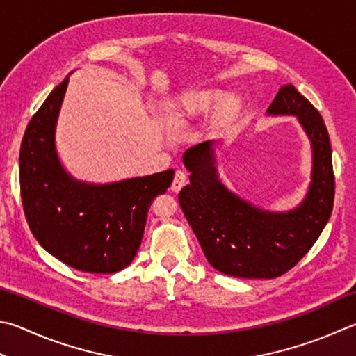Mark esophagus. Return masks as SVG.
Masks as SVG:
<instances>
[{
  "mask_svg": "<svg viewBox=\"0 0 356 356\" xmlns=\"http://www.w3.org/2000/svg\"><path fill=\"white\" fill-rule=\"evenodd\" d=\"M186 183H187L186 172L177 170L175 175H173V181H172V186H170L172 191H173V192H179V191L183 189V187L186 186Z\"/></svg>",
  "mask_w": 356,
  "mask_h": 356,
  "instance_id": "obj_1",
  "label": "esophagus"
}]
</instances>
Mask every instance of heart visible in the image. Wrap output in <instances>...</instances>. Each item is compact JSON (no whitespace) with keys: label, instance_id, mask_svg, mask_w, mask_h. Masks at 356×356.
I'll return each instance as SVG.
<instances>
[{"label":"heart","instance_id":"obj_1","mask_svg":"<svg viewBox=\"0 0 356 356\" xmlns=\"http://www.w3.org/2000/svg\"><path fill=\"white\" fill-rule=\"evenodd\" d=\"M225 92L220 90H195L187 91L183 96L177 99V102L172 105L169 119L173 122H184L187 119L206 115L211 110L216 108L218 104L223 102ZM237 102L234 99L227 100L223 106L225 113H232L236 110Z\"/></svg>","mask_w":356,"mask_h":356}]
</instances>
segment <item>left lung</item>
Listing matches in <instances>:
<instances>
[{"label": "left lung", "mask_w": 356, "mask_h": 356, "mask_svg": "<svg viewBox=\"0 0 356 356\" xmlns=\"http://www.w3.org/2000/svg\"><path fill=\"white\" fill-rule=\"evenodd\" d=\"M268 115L298 116L312 140L310 191L294 211H260L227 191L217 178L209 140L191 147L183 156L191 184L181 189L179 206L207 261L227 276H282L310 251L332 216L334 175L323 116L293 85L279 90Z\"/></svg>", "instance_id": "1"}]
</instances>
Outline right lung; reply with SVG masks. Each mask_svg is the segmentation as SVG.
<instances>
[{
	"label": "right lung",
	"instance_id": "right-lung-1",
	"mask_svg": "<svg viewBox=\"0 0 356 356\" xmlns=\"http://www.w3.org/2000/svg\"><path fill=\"white\" fill-rule=\"evenodd\" d=\"M70 77L32 116L19 149V191L29 229L46 251L85 273L111 274L131 264L153 198L172 184L173 169L95 186L60 164L54 133Z\"/></svg>",
	"mask_w": 356,
	"mask_h": 356
}]
</instances>
